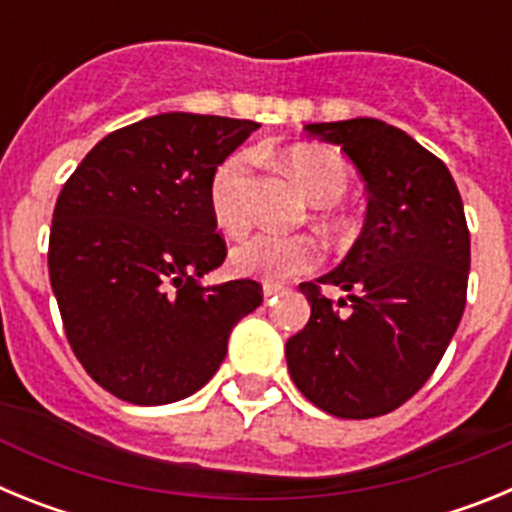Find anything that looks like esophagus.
I'll use <instances>...</instances> for the list:
<instances>
[{"label":"esophagus","mask_w":512,"mask_h":512,"mask_svg":"<svg viewBox=\"0 0 512 512\" xmlns=\"http://www.w3.org/2000/svg\"><path fill=\"white\" fill-rule=\"evenodd\" d=\"M277 295H284V287H282V284L266 282V284H264V297H266V300H274V297H277Z\"/></svg>","instance_id":"obj_1"}]
</instances>
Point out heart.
Masks as SVG:
<instances>
[{
  "label": "heart",
  "mask_w": 512,
  "mask_h": 512,
  "mask_svg": "<svg viewBox=\"0 0 512 512\" xmlns=\"http://www.w3.org/2000/svg\"><path fill=\"white\" fill-rule=\"evenodd\" d=\"M287 164L315 202L330 205L348 192L351 176L346 164L328 148L297 146L287 153ZM248 187H251V158L246 153H233L212 171L207 200H210L212 220L223 233L241 235L251 225ZM320 259H323V246L312 235L256 233L233 248L230 266L241 277L284 282L312 271Z\"/></svg>",
  "instance_id": "b5f03b06"
}]
</instances>
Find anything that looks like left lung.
<instances>
[{
    "label": "left lung",
    "mask_w": 512,
    "mask_h": 512,
    "mask_svg": "<svg viewBox=\"0 0 512 512\" xmlns=\"http://www.w3.org/2000/svg\"><path fill=\"white\" fill-rule=\"evenodd\" d=\"M369 192L366 223L343 264L300 284L310 320L284 346L297 390L336 418L387 415L436 372L467 305L469 228L441 158L374 117L315 122ZM341 286L349 302L322 287Z\"/></svg>",
    "instance_id": "obj_1"
}]
</instances>
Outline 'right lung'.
<instances>
[{"label":"right lung","instance_id":"add662e5","mask_svg":"<svg viewBox=\"0 0 512 512\" xmlns=\"http://www.w3.org/2000/svg\"><path fill=\"white\" fill-rule=\"evenodd\" d=\"M253 120L166 112L102 138L66 179L48 241L51 287L89 377L133 405L210 382L233 325L264 300L253 279L202 287L228 256L212 171Z\"/></svg>","mask_w":512,"mask_h":512}]
</instances>
